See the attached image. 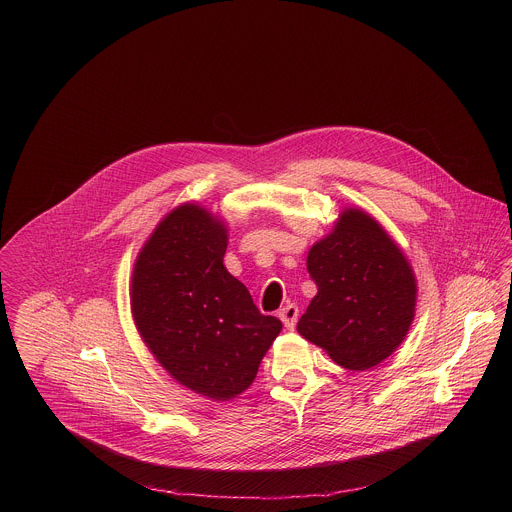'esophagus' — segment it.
Wrapping results in <instances>:
<instances>
[{"mask_svg": "<svg viewBox=\"0 0 512 512\" xmlns=\"http://www.w3.org/2000/svg\"><path fill=\"white\" fill-rule=\"evenodd\" d=\"M280 319H282V323L288 327V329H293L295 327V323H297V315H299V309H297V305L295 303H288L284 309H280Z\"/></svg>", "mask_w": 512, "mask_h": 512, "instance_id": "34e87169", "label": "esophagus"}]
</instances>
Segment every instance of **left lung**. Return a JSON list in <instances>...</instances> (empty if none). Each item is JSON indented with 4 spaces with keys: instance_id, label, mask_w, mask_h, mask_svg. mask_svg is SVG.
<instances>
[{
    "instance_id": "1",
    "label": "left lung",
    "mask_w": 512,
    "mask_h": 512,
    "mask_svg": "<svg viewBox=\"0 0 512 512\" xmlns=\"http://www.w3.org/2000/svg\"><path fill=\"white\" fill-rule=\"evenodd\" d=\"M317 295L297 321L307 341L343 368L390 357L414 319L416 280L402 250L363 211L349 209L307 254Z\"/></svg>"
}]
</instances>
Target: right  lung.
Returning <instances> with one entry per match:
<instances>
[{
  "mask_svg": "<svg viewBox=\"0 0 512 512\" xmlns=\"http://www.w3.org/2000/svg\"><path fill=\"white\" fill-rule=\"evenodd\" d=\"M224 252L222 222L183 205L153 230L132 278V313L149 351L183 386L215 400L252 384L282 331L228 274Z\"/></svg>",
  "mask_w": 512,
  "mask_h": 512,
  "instance_id": "obj_1",
  "label": "right lung"
}]
</instances>
